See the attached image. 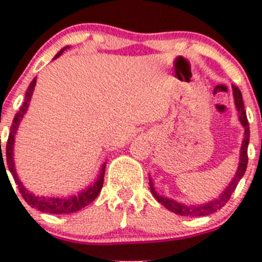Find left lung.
<instances>
[{"instance_id":"1","label":"left lung","mask_w":262,"mask_h":262,"mask_svg":"<svg viewBox=\"0 0 262 262\" xmlns=\"http://www.w3.org/2000/svg\"><path fill=\"white\" fill-rule=\"evenodd\" d=\"M232 90H233L234 105H236V109L237 112H238V120L245 129L244 141H242L241 150H239V162H238V167H237V172L234 173L233 179H232L231 182L227 185V187L223 190V192L219 194V196L216 198V199L210 200V202L204 203V204H195V205L184 204V203L176 202V200L171 199V198H166V196H162V195H160L157 191H156L152 179L149 178L150 192H152V195L155 196V199L157 200L158 203H161L163 207L167 208L170 212L179 214V215H182V216H204V215H209V214L212 213H215L216 210L222 209V208L226 205V203L228 202L229 198H231L232 192L234 191V189H236L237 185H238L239 180L244 178L246 168H247V162H248L247 147H248V143H250V126H248L247 115H246L244 99H242L241 91H239L238 87L234 86V84H232Z\"/></svg>"}]
</instances>
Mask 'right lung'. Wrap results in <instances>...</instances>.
<instances>
[{"label":"right lung","instance_id":"add662e5","mask_svg":"<svg viewBox=\"0 0 262 262\" xmlns=\"http://www.w3.org/2000/svg\"><path fill=\"white\" fill-rule=\"evenodd\" d=\"M70 47H64L63 49L59 50L57 55H55L53 59L58 58L59 55H62V53L64 52L66 49H68ZM36 84V78H34L31 81V83L29 84L28 90H26L25 99H24L23 105H21L20 110L15 115L14 121H12L11 125V132H10L9 141H7L6 144V163L7 167H9V171L11 172L12 178H14L15 182H16L18 191H20L21 196L24 198L26 203L30 205L31 208H35L36 210H40V212L44 213H50V214H70L78 212V210L83 209L84 207L90 204V203L94 202L97 198V195L100 194L102 189V184H104V175H105V167H106V163H102L101 167H100V173L97 176V179L92 182L91 185H89L87 187H84L83 190H81L80 192H77L76 195H70V196H43V195H35L34 192H31L30 190L26 189L23 185L20 179H18L16 168H15V161H14V147H15V134H16L18 125H20L21 120H23L24 115L28 112L29 104H30L31 96H33L34 89H35ZM2 158V150H1V160ZM5 166V163H4ZM6 171V168H5ZM9 178V176H7ZM11 184V182H10Z\"/></svg>","mask_w":262,"mask_h":262}]
</instances>
